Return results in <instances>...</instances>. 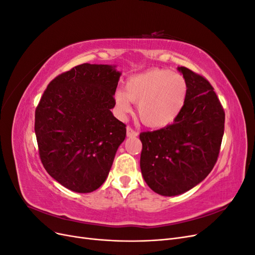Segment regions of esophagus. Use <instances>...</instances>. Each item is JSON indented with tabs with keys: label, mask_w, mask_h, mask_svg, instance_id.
<instances>
[{
	"label": "esophagus",
	"mask_w": 255,
	"mask_h": 255,
	"mask_svg": "<svg viewBox=\"0 0 255 255\" xmlns=\"http://www.w3.org/2000/svg\"><path fill=\"white\" fill-rule=\"evenodd\" d=\"M127 135H128V137H135V136L138 135V132H136V130H135L133 128L128 127V128H127Z\"/></svg>",
	"instance_id": "1"
}]
</instances>
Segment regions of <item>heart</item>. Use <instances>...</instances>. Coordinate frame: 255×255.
Here are the masks:
<instances>
[{
	"label": "heart",
	"mask_w": 255,
	"mask_h": 255,
	"mask_svg": "<svg viewBox=\"0 0 255 255\" xmlns=\"http://www.w3.org/2000/svg\"><path fill=\"white\" fill-rule=\"evenodd\" d=\"M187 97V83L181 74L165 69H152L128 79L125 90L116 94L121 113L137 103L138 116L150 128H165L177 118Z\"/></svg>",
	"instance_id": "heart-1"
}]
</instances>
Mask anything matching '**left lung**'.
<instances>
[{"label":"left lung","instance_id":"1","mask_svg":"<svg viewBox=\"0 0 255 255\" xmlns=\"http://www.w3.org/2000/svg\"><path fill=\"white\" fill-rule=\"evenodd\" d=\"M187 97L172 125L142 132L140 169L148 186L161 196H176L195 187L218 159L226 114L204 76L179 67Z\"/></svg>","mask_w":255,"mask_h":255}]
</instances>
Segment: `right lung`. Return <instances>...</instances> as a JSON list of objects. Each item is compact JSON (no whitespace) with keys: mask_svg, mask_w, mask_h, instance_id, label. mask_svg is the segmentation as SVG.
Segmentation results:
<instances>
[{"mask_svg":"<svg viewBox=\"0 0 255 255\" xmlns=\"http://www.w3.org/2000/svg\"><path fill=\"white\" fill-rule=\"evenodd\" d=\"M120 73L82 64L48 85L35 111L38 152L47 172L66 188L91 192L105 182L127 135L111 110Z\"/></svg>","mask_w":255,"mask_h":255,"instance_id":"add662e5","label":"right lung"}]
</instances>
